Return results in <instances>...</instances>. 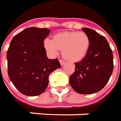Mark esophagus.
<instances>
[{
    "mask_svg": "<svg viewBox=\"0 0 121 121\" xmlns=\"http://www.w3.org/2000/svg\"><path fill=\"white\" fill-rule=\"evenodd\" d=\"M59 62H60V64L61 66L64 65L65 64V61H64L63 60H59Z\"/></svg>",
    "mask_w": 121,
    "mask_h": 121,
    "instance_id": "esophagus-1",
    "label": "esophagus"
}]
</instances>
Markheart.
Returning a JSON list of instances; mask_svg holds the SVG:
<instances>
[{
	"mask_svg": "<svg viewBox=\"0 0 121 121\" xmlns=\"http://www.w3.org/2000/svg\"><path fill=\"white\" fill-rule=\"evenodd\" d=\"M45 49L52 55L62 51V55L71 62L79 61L85 56L90 45L89 36L84 32H63L53 37L45 38L43 42Z\"/></svg>",
	"mask_w": 121,
	"mask_h": 121,
	"instance_id": "heart-1",
	"label": "heart"
}]
</instances>
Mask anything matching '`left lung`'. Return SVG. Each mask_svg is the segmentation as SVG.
Masks as SVG:
<instances>
[{
	"label": "left lung",
	"instance_id": "obj_1",
	"mask_svg": "<svg viewBox=\"0 0 121 121\" xmlns=\"http://www.w3.org/2000/svg\"><path fill=\"white\" fill-rule=\"evenodd\" d=\"M90 39L89 48L69 78L75 91L83 95L100 91L108 83L113 68V56L106 38L94 30L83 28Z\"/></svg>",
	"mask_w": 121,
	"mask_h": 121
}]
</instances>
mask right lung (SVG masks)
Returning a JSON list of instances; mask_svg holds the SVG:
<instances>
[{"mask_svg": "<svg viewBox=\"0 0 121 121\" xmlns=\"http://www.w3.org/2000/svg\"><path fill=\"white\" fill-rule=\"evenodd\" d=\"M48 29L29 27L13 38L7 51L8 73L10 79L19 92L35 96L44 92L49 76L60 68L58 59H49L43 41Z\"/></svg>", "mask_w": 121, "mask_h": 121, "instance_id": "obj_1", "label": "right lung"}]
</instances>
